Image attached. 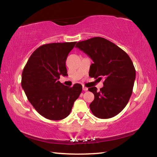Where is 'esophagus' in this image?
Here are the masks:
<instances>
[{"instance_id": "1", "label": "esophagus", "mask_w": 157, "mask_h": 157, "mask_svg": "<svg viewBox=\"0 0 157 157\" xmlns=\"http://www.w3.org/2000/svg\"><path fill=\"white\" fill-rule=\"evenodd\" d=\"M82 89H83V91H86L87 90H88V88H87V87H85L84 86H82Z\"/></svg>"}]
</instances>
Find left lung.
Instances as JSON below:
<instances>
[{
    "instance_id": "obj_1",
    "label": "left lung",
    "mask_w": 157,
    "mask_h": 157,
    "mask_svg": "<svg viewBox=\"0 0 157 157\" xmlns=\"http://www.w3.org/2000/svg\"><path fill=\"white\" fill-rule=\"evenodd\" d=\"M76 47L94 62L89 76L105 78L104 86L99 91L95 86L89 88L95 96L89 105L91 112L101 119L118 115L129 102L136 78V71L129 55L112 42L99 36L79 41Z\"/></svg>"
}]
</instances>
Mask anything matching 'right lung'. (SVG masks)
<instances>
[{
  "mask_svg": "<svg viewBox=\"0 0 157 157\" xmlns=\"http://www.w3.org/2000/svg\"><path fill=\"white\" fill-rule=\"evenodd\" d=\"M77 42L44 44L36 49L23 68L21 86L29 102L44 118L59 121L70 114L82 91L81 84L70 87L58 80L67 76L66 61Z\"/></svg>",
  "mask_w": 157,
  "mask_h": 157,
  "instance_id": "right-lung-1",
  "label": "right lung"
}]
</instances>
